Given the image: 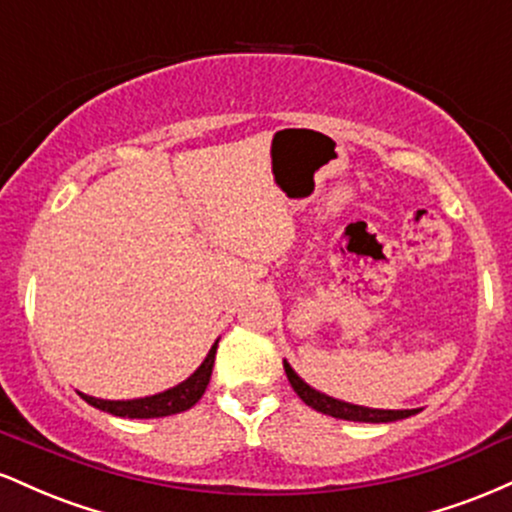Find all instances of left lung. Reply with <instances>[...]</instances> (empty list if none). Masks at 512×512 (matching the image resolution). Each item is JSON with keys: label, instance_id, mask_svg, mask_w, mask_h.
Wrapping results in <instances>:
<instances>
[{"label": "left lung", "instance_id": "1", "mask_svg": "<svg viewBox=\"0 0 512 512\" xmlns=\"http://www.w3.org/2000/svg\"><path fill=\"white\" fill-rule=\"evenodd\" d=\"M284 370L286 378L296 395L308 404L310 409L320 411V414L334 416V419H344V421H361V424H390V421H399V419H409V416L419 414V409H370V407H361V404H351L344 402V399L330 397L325 392L315 390L313 385H308L296 370L291 368V363L284 358Z\"/></svg>", "mask_w": 512, "mask_h": 512}]
</instances>
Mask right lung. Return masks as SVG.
I'll list each match as a JSON object with an SVG mask.
<instances>
[{
    "mask_svg": "<svg viewBox=\"0 0 512 512\" xmlns=\"http://www.w3.org/2000/svg\"><path fill=\"white\" fill-rule=\"evenodd\" d=\"M216 346H219V339L211 344L209 354L204 356V361L199 363V368L190 375V378H185L178 385L168 387V390L156 392V395L137 397V399H101V397L84 395V392H79V395L84 397L91 407L108 411V414L113 416H122V419H158V416L180 414V411L195 407L199 399H202L204 390H207L211 380V370H214Z\"/></svg>",
    "mask_w": 512,
    "mask_h": 512,
    "instance_id": "add662e5",
    "label": "right lung"
}]
</instances>
